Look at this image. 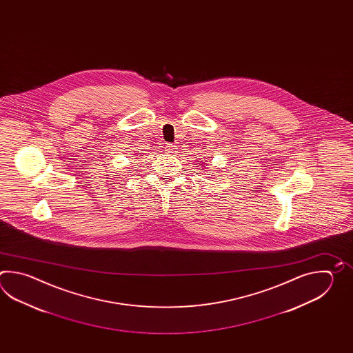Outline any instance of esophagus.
Returning <instances> with one entry per match:
<instances>
[{
  "instance_id": "1",
  "label": "esophagus",
  "mask_w": 353,
  "mask_h": 353,
  "mask_svg": "<svg viewBox=\"0 0 353 353\" xmlns=\"http://www.w3.org/2000/svg\"><path fill=\"white\" fill-rule=\"evenodd\" d=\"M165 151L168 154H174V152H176V146L169 143V145H166L165 146Z\"/></svg>"
}]
</instances>
